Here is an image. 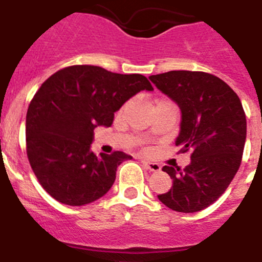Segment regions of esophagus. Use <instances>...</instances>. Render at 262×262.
<instances>
[{
    "label": "esophagus",
    "mask_w": 262,
    "mask_h": 262,
    "mask_svg": "<svg viewBox=\"0 0 262 262\" xmlns=\"http://www.w3.org/2000/svg\"><path fill=\"white\" fill-rule=\"evenodd\" d=\"M143 164L146 167V168H148L149 171H153V172H157V171H161V164L156 163V162L145 161V159H144Z\"/></svg>",
    "instance_id": "34e87169"
}]
</instances>
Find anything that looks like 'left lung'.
<instances>
[{
  "instance_id": "obj_1",
  "label": "left lung",
  "mask_w": 262,
  "mask_h": 262,
  "mask_svg": "<svg viewBox=\"0 0 262 262\" xmlns=\"http://www.w3.org/2000/svg\"><path fill=\"white\" fill-rule=\"evenodd\" d=\"M181 112L175 144L191 150L184 168L164 166L172 186L158 199L178 212L193 213L217 201L235 176L243 156L247 122L235 92L204 72L171 71L149 77Z\"/></svg>"
}]
</instances>
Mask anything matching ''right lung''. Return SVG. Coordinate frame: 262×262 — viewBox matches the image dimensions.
I'll return each instance as SVG.
<instances>
[{"label":"right lung","instance_id":"add662e5","mask_svg":"<svg viewBox=\"0 0 262 262\" xmlns=\"http://www.w3.org/2000/svg\"><path fill=\"white\" fill-rule=\"evenodd\" d=\"M153 91L141 74H119L96 66H72L52 74L29 104L27 156L42 188L68 206L105 195L123 151L96 156L94 129L111 127L114 113L138 92Z\"/></svg>","mask_w":262,"mask_h":262}]
</instances>
